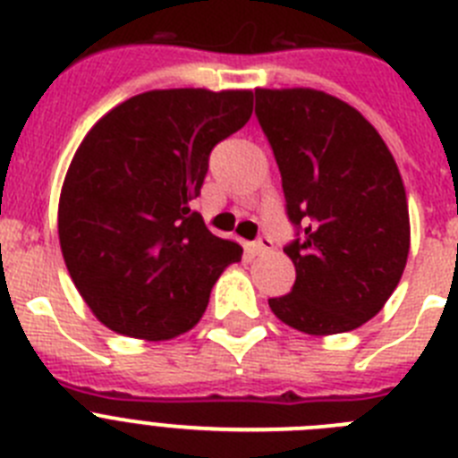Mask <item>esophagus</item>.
Instances as JSON below:
<instances>
[{
    "label": "esophagus",
    "mask_w": 458,
    "mask_h": 458,
    "mask_svg": "<svg viewBox=\"0 0 458 458\" xmlns=\"http://www.w3.org/2000/svg\"><path fill=\"white\" fill-rule=\"evenodd\" d=\"M271 246H274V242H271V237H267V234H259L258 239H255L253 244L249 246V250L253 255H259V253H267V250L271 249Z\"/></svg>",
    "instance_id": "34e87169"
}]
</instances>
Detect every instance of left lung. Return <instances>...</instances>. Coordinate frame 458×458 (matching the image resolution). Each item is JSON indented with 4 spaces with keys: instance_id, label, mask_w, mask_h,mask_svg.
<instances>
[{
    "instance_id": "obj_1",
    "label": "left lung",
    "mask_w": 458,
    "mask_h": 458,
    "mask_svg": "<svg viewBox=\"0 0 458 458\" xmlns=\"http://www.w3.org/2000/svg\"><path fill=\"white\" fill-rule=\"evenodd\" d=\"M294 239L290 294L269 299L287 327L347 333L390 299L411 246L409 205L388 146L347 102L312 89H255Z\"/></svg>"
}]
</instances>
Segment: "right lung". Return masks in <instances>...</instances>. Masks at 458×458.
I'll list each match as a JSON object with an SVG mask.
<instances>
[{
    "label": "right lung",
    "mask_w": 458,
    "mask_h": 458,
    "mask_svg": "<svg viewBox=\"0 0 458 458\" xmlns=\"http://www.w3.org/2000/svg\"><path fill=\"white\" fill-rule=\"evenodd\" d=\"M250 90H148L111 109L77 148L59 200L70 278L111 331L171 340L199 324L242 246L191 208L209 152L249 123Z\"/></svg>",
    "instance_id": "1"
}]
</instances>
